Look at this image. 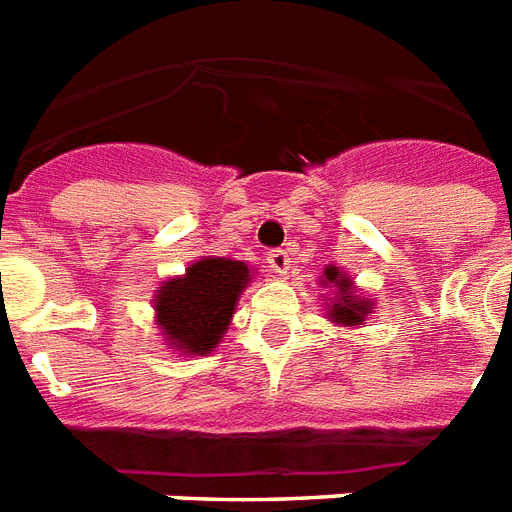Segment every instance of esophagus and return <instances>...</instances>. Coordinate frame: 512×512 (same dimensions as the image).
Segmentation results:
<instances>
[{
	"label": "esophagus",
	"mask_w": 512,
	"mask_h": 512,
	"mask_svg": "<svg viewBox=\"0 0 512 512\" xmlns=\"http://www.w3.org/2000/svg\"><path fill=\"white\" fill-rule=\"evenodd\" d=\"M267 261H269V267H272V272H277L280 277L288 275V269H290L288 251H269Z\"/></svg>",
	"instance_id": "34e87169"
}]
</instances>
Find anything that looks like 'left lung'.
<instances>
[{"instance_id": "1", "label": "left lung", "mask_w": 512, "mask_h": 512, "mask_svg": "<svg viewBox=\"0 0 512 512\" xmlns=\"http://www.w3.org/2000/svg\"><path fill=\"white\" fill-rule=\"evenodd\" d=\"M322 288H330V298L327 301V320L335 322L338 327H359L365 325V320L375 312V301L370 296H362L357 288V282L351 280L341 267H325L320 277Z\"/></svg>"}]
</instances>
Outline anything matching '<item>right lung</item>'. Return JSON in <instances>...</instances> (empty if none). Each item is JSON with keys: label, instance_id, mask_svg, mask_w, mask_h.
Wrapping results in <instances>:
<instances>
[{"label": "right lung", "instance_id": "obj_1", "mask_svg": "<svg viewBox=\"0 0 512 512\" xmlns=\"http://www.w3.org/2000/svg\"><path fill=\"white\" fill-rule=\"evenodd\" d=\"M256 269L224 256H200L185 275L169 277L153 296L155 325L163 346L182 357H206L222 343L240 293L253 282Z\"/></svg>", "mask_w": 512, "mask_h": 512}]
</instances>
